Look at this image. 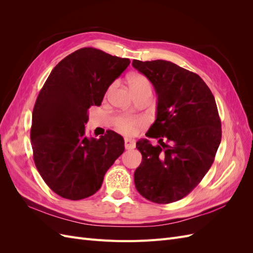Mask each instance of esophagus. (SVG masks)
I'll return each instance as SVG.
<instances>
[{"instance_id": "34e87169", "label": "esophagus", "mask_w": 253, "mask_h": 253, "mask_svg": "<svg viewBox=\"0 0 253 253\" xmlns=\"http://www.w3.org/2000/svg\"><path fill=\"white\" fill-rule=\"evenodd\" d=\"M136 145V142L134 139L132 138H126L125 139V147L126 150H131V149H134Z\"/></svg>"}]
</instances>
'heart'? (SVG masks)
<instances>
[{
    "instance_id": "b5f03b06",
    "label": "heart",
    "mask_w": 253,
    "mask_h": 253,
    "mask_svg": "<svg viewBox=\"0 0 253 253\" xmlns=\"http://www.w3.org/2000/svg\"><path fill=\"white\" fill-rule=\"evenodd\" d=\"M129 85H131V89L141 87V86H151L150 81L143 77L141 75H136L133 76L129 80ZM116 126L121 129L122 132L132 134L134 133L137 128H138L142 125V120L140 118H137L134 116H128V115H124V116H120L116 120Z\"/></svg>"
}]
</instances>
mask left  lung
<instances>
[{
  "mask_svg": "<svg viewBox=\"0 0 253 253\" xmlns=\"http://www.w3.org/2000/svg\"><path fill=\"white\" fill-rule=\"evenodd\" d=\"M157 94L156 120L145 134L159 139L137 141L140 166L134 173L137 191L155 204L187 196L209 171L221 140L215 99L195 73L170 61L133 60Z\"/></svg>",
  "mask_w": 253,
  "mask_h": 253,
  "instance_id": "obj_1",
  "label": "left lung"
}]
</instances>
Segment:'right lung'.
I'll list each match as a JSON object with an SVG mask.
<instances>
[{
    "mask_svg": "<svg viewBox=\"0 0 253 253\" xmlns=\"http://www.w3.org/2000/svg\"><path fill=\"white\" fill-rule=\"evenodd\" d=\"M129 62L97 48H80L53 67L38 95L30 128L34 162L61 197L79 201L95 194L124 153L122 136L110 129L100 138H87L84 125L90 106L101 104Z\"/></svg>",
    "mask_w": 253,
    "mask_h": 253,
    "instance_id": "1",
    "label": "right lung"
}]
</instances>
